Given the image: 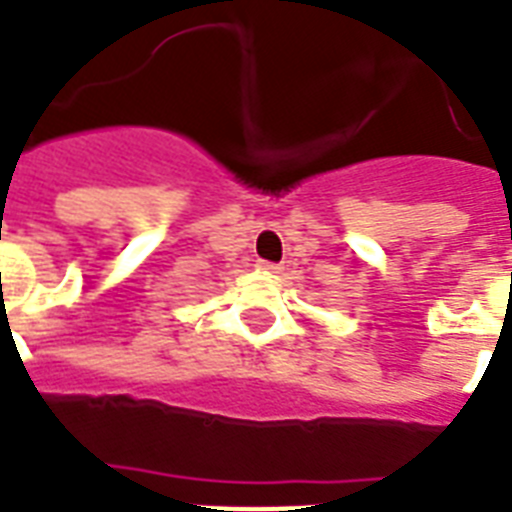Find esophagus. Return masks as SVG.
I'll return each mask as SVG.
<instances>
[{
  "label": "esophagus",
  "mask_w": 512,
  "mask_h": 512,
  "mask_svg": "<svg viewBox=\"0 0 512 512\" xmlns=\"http://www.w3.org/2000/svg\"><path fill=\"white\" fill-rule=\"evenodd\" d=\"M257 271H263V273H281V265L268 263V260H257Z\"/></svg>",
  "instance_id": "esophagus-1"
}]
</instances>
